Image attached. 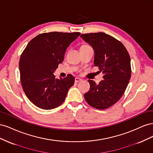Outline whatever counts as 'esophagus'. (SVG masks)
Segmentation results:
<instances>
[{
    "mask_svg": "<svg viewBox=\"0 0 153 153\" xmlns=\"http://www.w3.org/2000/svg\"><path fill=\"white\" fill-rule=\"evenodd\" d=\"M82 80L80 79V78H75V82L76 83L81 82Z\"/></svg>",
    "mask_w": 153,
    "mask_h": 153,
    "instance_id": "34e87169",
    "label": "esophagus"
}]
</instances>
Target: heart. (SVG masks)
<instances>
[{
    "label": "heart",
    "mask_w": 153,
    "mask_h": 153,
    "mask_svg": "<svg viewBox=\"0 0 153 153\" xmlns=\"http://www.w3.org/2000/svg\"><path fill=\"white\" fill-rule=\"evenodd\" d=\"M82 46H84V45H82Z\"/></svg>",
    "instance_id": "obj_1"
}]
</instances>
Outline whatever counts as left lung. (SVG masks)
<instances>
[{
	"mask_svg": "<svg viewBox=\"0 0 153 153\" xmlns=\"http://www.w3.org/2000/svg\"><path fill=\"white\" fill-rule=\"evenodd\" d=\"M81 38L94 51V63L103 73L98 84L88 80L90 89L85 93L87 103L97 109L110 107L121 98L131 78V60L123 44L103 32L82 34Z\"/></svg>",
	"mask_w": 153,
	"mask_h": 153,
	"instance_id": "8db88e82",
	"label": "left lung"
}]
</instances>
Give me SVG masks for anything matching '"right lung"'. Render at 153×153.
I'll list each match as a JSON object with an SVG mask.
<instances>
[{
    "label": "right lung",
    "instance_id": "add662e5",
    "mask_svg": "<svg viewBox=\"0 0 153 153\" xmlns=\"http://www.w3.org/2000/svg\"><path fill=\"white\" fill-rule=\"evenodd\" d=\"M80 34L59 32L40 34L22 52L19 62L22 86L27 98L38 107L53 109L65 100L75 78L69 74L58 79L53 73L62 62L69 45Z\"/></svg>",
    "mask_w": 153,
    "mask_h": 153
}]
</instances>
